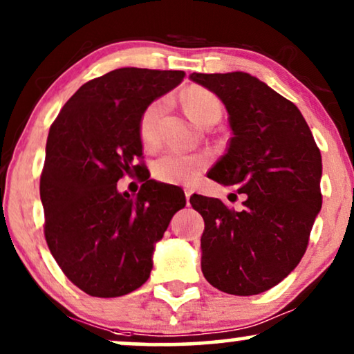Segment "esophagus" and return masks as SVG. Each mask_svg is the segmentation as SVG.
Wrapping results in <instances>:
<instances>
[{
    "label": "esophagus",
    "instance_id": "obj_1",
    "mask_svg": "<svg viewBox=\"0 0 354 354\" xmlns=\"http://www.w3.org/2000/svg\"><path fill=\"white\" fill-rule=\"evenodd\" d=\"M183 192H185V198H187V205H188V200H190V196H192V194H194V190L185 187V188H183Z\"/></svg>",
    "mask_w": 354,
    "mask_h": 354
}]
</instances>
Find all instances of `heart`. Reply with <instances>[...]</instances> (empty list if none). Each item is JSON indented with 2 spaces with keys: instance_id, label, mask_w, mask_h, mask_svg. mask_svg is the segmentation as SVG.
<instances>
[{
  "instance_id": "heart-1",
  "label": "heart",
  "mask_w": 354,
  "mask_h": 354,
  "mask_svg": "<svg viewBox=\"0 0 354 354\" xmlns=\"http://www.w3.org/2000/svg\"><path fill=\"white\" fill-rule=\"evenodd\" d=\"M187 112L200 125L221 117V102L211 91L203 87H190L183 93ZM167 109L166 99L151 102L140 118V138L146 148L159 145V122ZM209 166V156L205 153L187 154L180 151H167L153 162V176L166 183H192Z\"/></svg>"
}]
</instances>
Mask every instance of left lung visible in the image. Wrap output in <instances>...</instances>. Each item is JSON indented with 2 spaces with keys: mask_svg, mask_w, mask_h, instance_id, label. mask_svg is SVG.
<instances>
[{
  "mask_svg": "<svg viewBox=\"0 0 354 354\" xmlns=\"http://www.w3.org/2000/svg\"><path fill=\"white\" fill-rule=\"evenodd\" d=\"M190 80L223 100L232 130L209 178L247 195L241 211L190 196L205 221L201 272L227 295H260L306 254L322 208L320 149L299 109L249 73H192Z\"/></svg>",
  "mask_w": 354,
  "mask_h": 354,
  "instance_id": "1",
  "label": "left lung"
}]
</instances>
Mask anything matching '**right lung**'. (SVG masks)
<instances>
[{
	"instance_id": "obj_1",
	"label": "right lung",
	"mask_w": 354,
	"mask_h": 354,
	"mask_svg": "<svg viewBox=\"0 0 354 354\" xmlns=\"http://www.w3.org/2000/svg\"><path fill=\"white\" fill-rule=\"evenodd\" d=\"M183 71L120 68L82 84L48 131L40 176L45 241L70 281L94 297H118L146 283L154 244L185 206L178 187L151 180L140 118L180 84ZM144 182L135 199L116 182Z\"/></svg>"
}]
</instances>
